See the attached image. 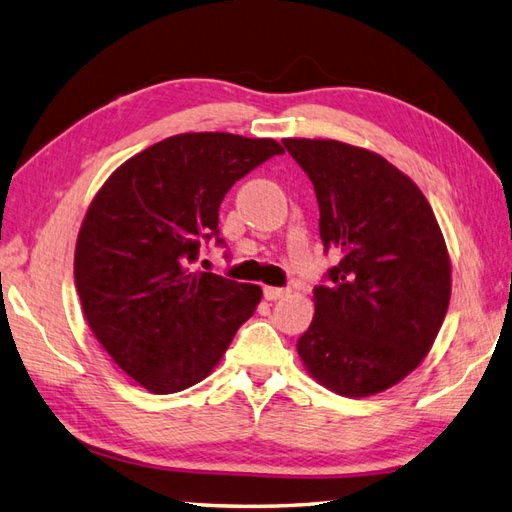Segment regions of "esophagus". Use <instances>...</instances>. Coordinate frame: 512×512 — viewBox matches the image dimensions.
Segmentation results:
<instances>
[{
    "label": "esophagus",
    "mask_w": 512,
    "mask_h": 512,
    "mask_svg": "<svg viewBox=\"0 0 512 512\" xmlns=\"http://www.w3.org/2000/svg\"><path fill=\"white\" fill-rule=\"evenodd\" d=\"M288 295L286 288H273V286H266L264 288V297L268 301H277V299H284Z\"/></svg>",
    "instance_id": "esophagus-1"
}]
</instances>
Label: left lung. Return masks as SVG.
I'll return each instance as SVG.
<instances>
[{
	"label": "left lung",
	"mask_w": 512,
	"mask_h": 512,
	"mask_svg": "<svg viewBox=\"0 0 512 512\" xmlns=\"http://www.w3.org/2000/svg\"><path fill=\"white\" fill-rule=\"evenodd\" d=\"M284 145L314 184L325 253H341L314 288L297 352L336 394H378L436 341L451 297L447 244L422 191L383 156L339 140Z\"/></svg>",
	"instance_id": "obj_1"
}]
</instances>
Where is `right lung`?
Returning <instances> with one entry per match:
<instances>
[{"mask_svg":"<svg viewBox=\"0 0 512 512\" xmlns=\"http://www.w3.org/2000/svg\"><path fill=\"white\" fill-rule=\"evenodd\" d=\"M279 154L273 138L178 134L129 158L90 204L74 253L83 314L151 394L200 383L253 317L262 288L193 264L209 239L226 246L217 228L224 195Z\"/></svg>","mask_w":512,"mask_h":512,"instance_id":"1","label":"right lung"}]
</instances>
